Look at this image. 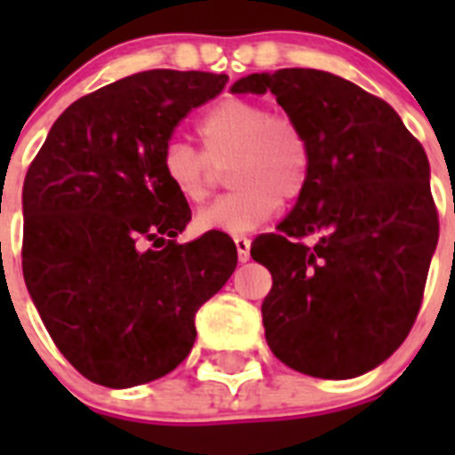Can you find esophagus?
<instances>
[{
    "mask_svg": "<svg viewBox=\"0 0 455 455\" xmlns=\"http://www.w3.org/2000/svg\"><path fill=\"white\" fill-rule=\"evenodd\" d=\"M235 246L239 262H248L251 259V239L248 236H235Z\"/></svg>",
    "mask_w": 455,
    "mask_h": 455,
    "instance_id": "1",
    "label": "esophagus"
}]
</instances>
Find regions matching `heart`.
I'll return each instance as SVG.
<instances>
[{
    "mask_svg": "<svg viewBox=\"0 0 455 455\" xmlns=\"http://www.w3.org/2000/svg\"><path fill=\"white\" fill-rule=\"evenodd\" d=\"M203 152L182 140L164 148L162 175L184 203L207 198L214 166L228 168L235 191L196 214L200 232L248 235L262 228L280 203L303 196L312 172V146L303 124L289 114H271L264 102L228 98L196 124Z\"/></svg>",
    "mask_w": 455,
    "mask_h": 455,
    "instance_id": "1",
    "label": "heart"
}]
</instances>
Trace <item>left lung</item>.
<instances>
[{"label": "left lung", "mask_w": 455, "mask_h": 455, "mask_svg": "<svg viewBox=\"0 0 455 455\" xmlns=\"http://www.w3.org/2000/svg\"><path fill=\"white\" fill-rule=\"evenodd\" d=\"M267 91L312 146L303 196L251 246L273 275L268 348L307 376H363L403 344L421 307L440 235L428 159L385 100L331 72L284 68L232 86ZM309 234L315 247L299 241Z\"/></svg>", "instance_id": "obj_1"}]
</instances>
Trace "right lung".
I'll return each instance as SVG.
<instances>
[{"label":"right lung","instance_id":"1","mask_svg":"<svg viewBox=\"0 0 455 455\" xmlns=\"http://www.w3.org/2000/svg\"><path fill=\"white\" fill-rule=\"evenodd\" d=\"M228 75L148 70L84 95L52 124L22 188V273L68 363L104 387L166 376L196 341V312L236 268L225 232L175 236L191 209L162 155Z\"/></svg>","mask_w":455,"mask_h":455}]
</instances>
